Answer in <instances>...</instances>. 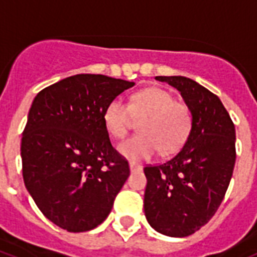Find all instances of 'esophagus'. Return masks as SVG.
Segmentation results:
<instances>
[{"mask_svg": "<svg viewBox=\"0 0 257 257\" xmlns=\"http://www.w3.org/2000/svg\"><path fill=\"white\" fill-rule=\"evenodd\" d=\"M129 168H131V171L132 172H137V171H141V169H143V167L139 164H136V163H133V161H131V163H129Z\"/></svg>", "mask_w": 257, "mask_h": 257, "instance_id": "1", "label": "esophagus"}]
</instances>
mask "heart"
I'll list each match as a JSON object with an SVG mask.
<instances>
[{
    "mask_svg": "<svg viewBox=\"0 0 257 257\" xmlns=\"http://www.w3.org/2000/svg\"><path fill=\"white\" fill-rule=\"evenodd\" d=\"M104 125L113 139H122L135 120L139 135L118 145V152L131 160H145L157 151L161 155L177 152L187 141L192 129V113L187 104L175 101L163 88H147L137 92L125 104L114 98L104 110Z\"/></svg>",
    "mask_w": 257,
    "mask_h": 257,
    "instance_id": "obj_1",
    "label": "heart"
}]
</instances>
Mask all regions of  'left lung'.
I'll return each instance as SVG.
<instances>
[{
	"mask_svg": "<svg viewBox=\"0 0 257 257\" xmlns=\"http://www.w3.org/2000/svg\"><path fill=\"white\" fill-rule=\"evenodd\" d=\"M180 92L192 129L171 160L144 168L145 217L153 229L185 237L212 219L223 201L236 161L235 125L220 98L183 76H157Z\"/></svg>",
	"mask_w": 257,
	"mask_h": 257,
	"instance_id": "obj_1",
	"label": "left lung"
}]
</instances>
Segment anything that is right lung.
I'll list each match as a JSON object with an SVG mask.
<instances>
[{"label": "right lung", "instance_id": "add662e5", "mask_svg": "<svg viewBox=\"0 0 257 257\" xmlns=\"http://www.w3.org/2000/svg\"><path fill=\"white\" fill-rule=\"evenodd\" d=\"M133 85L102 74H76L34 97L22 133V176L34 203L57 227L90 231L112 211L131 171L110 144L102 116Z\"/></svg>", "mask_w": 257, "mask_h": 257}]
</instances>
